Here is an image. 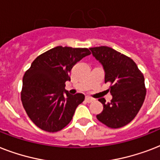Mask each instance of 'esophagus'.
Segmentation results:
<instances>
[{"label": "esophagus", "instance_id": "34e87169", "mask_svg": "<svg viewBox=\"0 0 160 160\" xmlns=\"http://www.w3.org/2000/svg\"><path fill=\"white\" fill-rule=\"evenodd\" d=\"M94 100H95V99H93V98L90 97V96H86V97H85V101L88 103L92 102V101H94Z\"/></svg>", "mask_w": 160, "mask_h": 160}]
</instances>
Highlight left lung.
Returning a JSON list of instances; mask_svg holds the SVG:
<instances>
[{
	"mask_svg": "<svg viewBox=\"0 0 160 160\" xmlns=\"http://www.w3.org/2000/svg\"><path fill=\"white\" fill-rule=\"evenodd\" d=\"M93 56L102 65L105 82H109L110 102L99 99L104 109L96 117L112 129L126 125L136 116L145 99L144 78L134 60L108 46L90 48Z\"/></svg>",
	"mask_w": 160,
	"mask_h": 160,
	"instance_id": "obj_1",
	"label": "left lung"
}]
</instances>
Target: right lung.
I'll use <instances>...</instances> for the list:
<instances>
[{"label": "right lung", "instance_id": "add662e5", "mask_svg": "<svg viewBox=\"0 0 160 160\" xmlns=\"http://www.w3.org/2000/svg\"><path fill=\"white\" fill-rule=\"evenodd\" d=\"M90 55L87 48L56 46L34 60L23 77L21 101L31 121L47 132L60 131L73 118L85 100L80 93L65 90L73 66Z\"/></svg>", "mask_w": 160, "mask_h": 160}]
</instances>
